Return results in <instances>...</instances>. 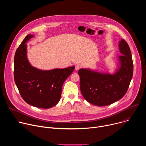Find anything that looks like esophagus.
Returning a JSON list of instances; mask_svg holds the SVG:
<instances>
[{
	"label": "esophagus",
	"instance_id": "1",
	"mask_svg": "<svg viewBox=\"0 0 146 146\" xmlns=\"http://www.w3.org/2000/svg\"><path fill=\"white\" fill-rule=\"evenodd\" d=\"M81 68V65H80V64H77V65H76V66H75V69H76V70H79Z\"/></svg>",
	"mask_w": 146,
	"mask_h": 146
}]
</instances>
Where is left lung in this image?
<instances>
[{
    "instance_id": "1",
    "label": "left lung",
    "mask_w": 146,
    "mask_h": 146,
    "mask_svg": "<svg viewBox=\"0 0 146 146\" xmlns=\"http://www.w3.org/2000/svg\"><path fill=\"white\" fill-rule=\"evenodd\" d=\"M120 66L114 74L90 69L78 70L80 88L84 99L98 106H108L121 99L127 92L133 76V64L130 48L124 39L119 44Z\"/></svg>"
}]
</instances>
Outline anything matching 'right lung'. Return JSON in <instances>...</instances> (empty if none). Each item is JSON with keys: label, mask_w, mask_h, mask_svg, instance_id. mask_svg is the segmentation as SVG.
I'll list each match as a JSON object with an SVG mask.
<instances>
[{"label": "right lung", "mask_w": 146, "mask_h": 146, "mask_svg": "<svg viewBox=\"0 0 146 146\" xmlns=\"http://www.w3.org/2000/svg\"><path fill=\"white\" fill-rule=\"evenodd\" d=\"M33 37L27 35L15 51L14 81L21 96L28 104L49 109L59 102L64 82L75 67L41 70L32 66L27 57L26 43Z\"/></svg>", "instance_id": "right-lung-1"}]
</instances>
